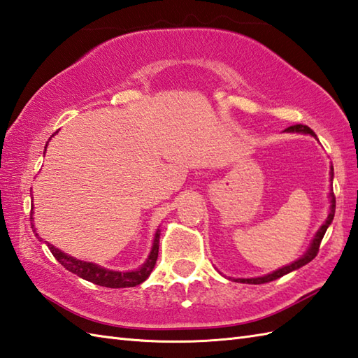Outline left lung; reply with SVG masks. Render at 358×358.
Listing matches in <instances>:
<instances>
[{
  "label": "left lung",
  "mask_w": 358,
  "mask_h": 358,
  "mask_svg": "<svg viewBox=\"0 0 358 358\" xmlns=\"http://www.w3.org/2000/svg\"><path fill=\"white\" fill-rule=\"evenodd\" d=\"M285 132H299V134H309V135H313V136H317V135L314 134L313 129L308 127V126H303V124H295V126L287 127V129H285ZM332 177H334V169L331 167V180H332ZM329 199H331V210H329V215H328V218H326V222L322 224L320 229H318V232L315 234V237H314L313 243H310V246H309V249L305 252V255H301V257L299 258V260H295L294 263L287 264V266H283V268L273 271L272 273H268V275H264V277H257V278H237L235 281H240V283H249V285L269 283V281L277 280V278H280V277H283V275H286V273L301 268V266L308 264L309 262H313L314 258H315V255L318 254V248H320V243H322V240H323V237H324V232H326V229H328V227H329V224L332 223L334 214H336V196H334V192H332V191H331V194H329Z\"/></svg>",
  "instance_id": "left-lung-1"
}]
</instances>
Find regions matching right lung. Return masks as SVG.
Segmentation results:
<instances>
[{
	"instance_id": "add662e5",
	"label": "right lung",
	"mask_w": 358,
	"mask_h": 358,
	"mask_svg": "<svg viewBox=\"0 0 358 358\" xmlns=\"http://www.w3.org/2000/svg\"><path fill=\"white\" fill-rule=\"evenodd\" d=\"M55 134H52V136ZM45 146H48V144H45ZM32 214H34V212L30 210V223L34 222ZM32 227H34V223H32ZM34 232L38 237L35 227H34ZM38 238H40V237H38ZM40 241H43V240L40 238ZM158 243H159V229H157V232H155L154 245H152L148 260L144 262V264L141 266L140 269L131 271V272L110 271V269L101 268V266H98L95 263L77 260V258H73L71 255L62 252V250L57 249L53 245H50V243H48V248L50 249L52 255L57 258V262L59 264H63L67 271H71L72 273H77L78 277L90 281V283L100 285V286H104V287H134L136 285L143 283V281L150 275L152 269H154V266L157 263V258H158Z\"/></svg>"
}]
</instances>
